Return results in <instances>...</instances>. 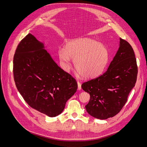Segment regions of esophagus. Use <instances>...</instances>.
<instances>
[{"instance_id": "1", "label": "esophagus", "mask_w": 147, "mask_h": 147, "mask_svg": "<svg viewBox=\"0 0 147 147\" xmlns=\"http://www.w3.org/2000/svg\"><path fill=\"white\" fill-rule=\"evenodd\" d=\"M77 84H78V90H81V84L79 82H77Z\"/></svg>"}]
</instances>
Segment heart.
I'll return each instance as SVG.
<instances>
[{
  "label": "heart",
  "mask_w": 147,
  "mask_h": 147,
  "mask_svg": "<svg viewBox=\"0 0 147 147\" xmlns=\"http://www.w3.org/2000/svg\"><path fill=\"white\" fill-rule=\"evenodd\" d=\"M59 58L65 70L71 68V59L78 72L84 78L90 79L99 75L109 59L108 49L103 44L88 38L70 42L65 49L58 51Z\"/></svg>",
  "instance_id": "obj_1"
}]
</instances>
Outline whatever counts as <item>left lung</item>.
Here are the masks:
<instances>
[{
  "mask_svg": "<svg viewBox=\"0 0 147 147\" xmlns=\"http://www.w3.org/2000/svg\"><path fill=\"white\" fill-rule=\"evenodd\" d=\"M119 40L118 50L106 72L82 84L90 94L86 112L97 119L118 114L136 83L138 70L134 50L127 41L121 38Z\"/></svg>",
  "mask_w": 147,
  "mask_h": 147,
  "instance_id": "1",
  "label": "left lung"
}]
</instances>
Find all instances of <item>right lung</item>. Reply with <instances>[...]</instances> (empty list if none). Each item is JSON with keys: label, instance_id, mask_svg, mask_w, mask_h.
<instances>
[{"label": "right lung", "instance_id": "1", "mask_svg": "<svg viewBox=\"0 0 147 147\" xmlns=\"http://www.w3.org/2000/svg\"><path fill=\"white\" fill-rule=\"evenodd\" d=\"M45 48L34 35H26L13 57V75L18 90L28 104L48 117H55L63 112L78 84Z\"/></svg>", "mask_w": 147, "mask_h": 147}]
</instances>
